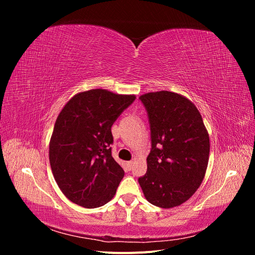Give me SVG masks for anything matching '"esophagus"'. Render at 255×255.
I'll return each instance as SVG.
<instances>
[{"label":"esophagus","mask_w":255,"mask_h":255,"mask_svg":"<svg viewBox=\"0 0 255 255\" xmlns=\"http://www.w3.org/2000/svg\"><path fill=\"white\" fill-rule=\"evenodd\" d=\"M132 166H133V161H132V160H129V161H127V167H128V169H130V168H132Z\"/></svg>","instance_id":"obj_1"}]
</instances>
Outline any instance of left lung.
<instances>
[{
    "mask_svg": "<svg viewBox=\"0 0 255 255\" xmlns=\"http://www.w3.org/2000/svg\"><path fill=\"white\" fill-rule=\"evenodd\" d=\"M148 112L152 149L138 179L144 198L161 208L186 202L201 185L210 157V136L190 100L171 91L139 97Z\"/></svg>",
    "mask_w": 255,
    "mask_h": 255,
    "instance_id": "1",
    "label": "left lung"
}]
</instances>
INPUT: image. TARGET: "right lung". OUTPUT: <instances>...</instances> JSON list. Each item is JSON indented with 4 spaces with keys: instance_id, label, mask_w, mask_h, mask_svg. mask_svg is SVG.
Segmentation results:
<instances>
[{
    "instance_id": "add662e5",
    "label": "right lung",
    "mask_w": 255,
    "mask_h": 255,
    "mask_svg": "<svg viewBox=\"0 0 255 255\" xmlns=\"http://www.w3.org/2000/svg\"><path fill=\"white\" fill-rule=\"evenodd\" d=\"M135 99L90 89L73 96L60 111L49 158L54 179L71 202L96 208L114 198L125 171L112 156V126Z\"/></svg>"
}]
</instances>
